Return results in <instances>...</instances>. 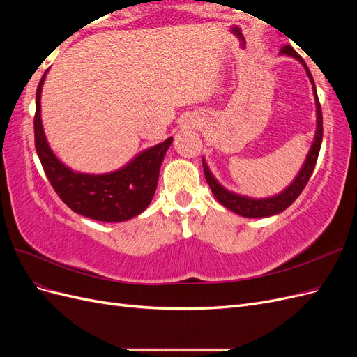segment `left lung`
I'll return each instance as SVG.
<instances>
[{
    "instance_id": "obj_1",
    "label": "left lung",
    "mask_w": 357,
    "mask_h": 357,
    "mask_svg": "<svg viewBox=\"0 0 357 357\" xmlns=\"http://www.w3.org/2000/svg\"><path fill=\"white\" fill-rule=\"evenodd\" d=\"M280 55L295 58L296 61H299L302 63V67H304L307 71L308 79L312 84V93H314V101H316V114H317L316 135H314V139H312V144H311V149L307 155V159L304 162V165H302V168L299 169L298 176L283 192H280V193H277V195L269 197V198H250V197H244V195H240V193H235V192L225 189L220 183L215 180V177L211 174L207 162H205V159L202 158L205 180H207L214 198L218 199L223 205V207L243 215V218H250V219L269 218V215H274V214L284 211L289 205L294 204L295 199L301 195V192L304 190V188L307 186V183L312 174V169H314V167H316V162H317L319 152H320L321 138H323V117H321V107L319 102L314 80H312V75L307 67V63L294 50V47L284 46L282 50H280Z\"/></svg>"
}]
</instances>
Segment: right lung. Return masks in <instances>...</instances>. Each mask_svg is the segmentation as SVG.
Returning <instances> with one entry per match:
<instances>
[{"label":"right lung","mask_w":357,"mask_h":357,"mask_svg":"<svg viewBox=\"0 0 357 357\" xmlns=\"http://www.w3.org/2000/svg\"><path fill=\"white\" fill-rule=\"evenodd\" d=\"M43 75L36 95L34 135L40 162L58 197L77 214L98 222H125L142 214L152 202L162 160L172 137L138 153L131 162L105 174L73 171L50 149L41 123Z\"/></svg>","instance_id":"right-lung-1"}]
</instances>
